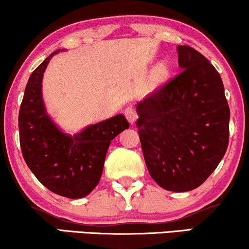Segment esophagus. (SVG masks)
<instances>
[{
	"instance_id": "obj_1",
	"label": "esophagus",
	"mask_w": 249,
	"mask_h": 249,
	"mask_svg": "<svg viewBox=\"0 0 249 249\" xmlns=\"http://www.w3.org/2000/svg\"><path fill=\"white\" fill-rule=\"evenodd\" d=\"M124 115H125V117H126V119L131 125H133L134 123H136L137 118H138L137 111H136V109H134L133 107H127L126 109H125Z\"/></svg>"
}]
</instances>
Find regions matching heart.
I'll return each instance as SVG.
<instances>
[{
    "instance_id": "1",
    "label": "heart",
    "mask_w": 249,
    "mask_h": 249,
    "mask_svg": "<svg viewBox=\"0 0 249 249\" xmlns=\"http://www.w3.org/2000/svg\"><path fill=\"white\" fill-rule=\"evenodd\" d=\"M168 76H169V70L164 64L159 65L158 67L154 70L153 77L158 83L164 82V81L168 79Z\"/></svg>"
}]
</instances>
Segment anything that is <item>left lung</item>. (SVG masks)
Returning <instances> with one entry per match:
<instances>
[{
	"mask_svg": "<svg viewBox=\"0 0 249 249\" xmlns=\"http://www.w3.org/2000/svg\"><path fill=\"white\" fill-rule=\"evenodd\" d=\"M181 73L137 106L142 154L163 189H196L226 153L230 107L217 70L190 46L178 45Z\"/></svg>",
	"mask_w": 249,
	"mask_h": 249,
	"instance_id": "1",
	"label": "left lung"
}]
</instances>
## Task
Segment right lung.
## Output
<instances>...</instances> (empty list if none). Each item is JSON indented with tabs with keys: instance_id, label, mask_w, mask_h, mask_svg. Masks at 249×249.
Masks as SVG:
<instances>
[{
	"instance_id": "right-lung-1",
	"label": "right lung",
	"mask_w": 249,
	"mask_h": 249,
	"mask_svg": "<svg viewBox=\"0 0 249 249\" xmlns=\"http://www.w3.org/2000/svg\"><path fill=\"white\" fill-rule=\"evenodd\" d=\"M51 53L29 77L18 115L24 160L47 189L67 198H82L95 189L113 138L130 127L123 115L96 123L70 136L56 126L45 110L41 96L44 71Z\"/></svg>"
}]
</instances>
